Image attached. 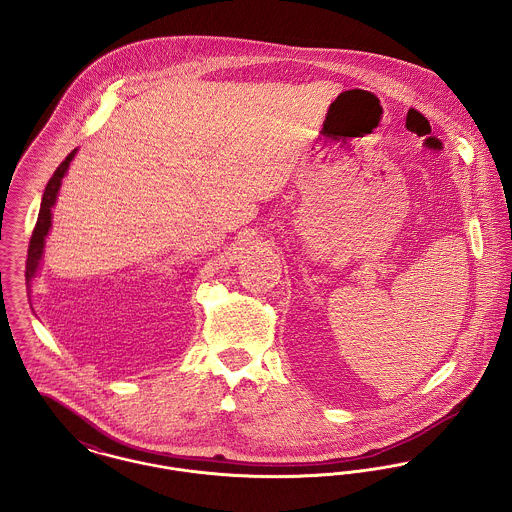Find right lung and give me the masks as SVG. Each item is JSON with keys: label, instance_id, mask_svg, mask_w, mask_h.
<instances>
[{"label": "right lung", "instance_id": "add662e5", "mask_svg": "<svg viewBox=\"0 0 512 512\" xmlns=\"http://www.w3.org/2000/svg\"><path fill=\"white\" fill-rule=\"evenodd\" d=\"M75 152H69L67 158L61 162L58 166V170L54 172V176L48 181L46 189H44V195H42V205H40V212H38V220L34 224V230H32L31 243H29V257H27V282L34 276V272L38 269V261L42 257V251H44V240L48 236V230L52 226V207L56 203V197H58V191H60L61 180L69 168V162L73 160Z\"/></svg>", "mask_w": 512, "mask_h": 512}]
</instances>
